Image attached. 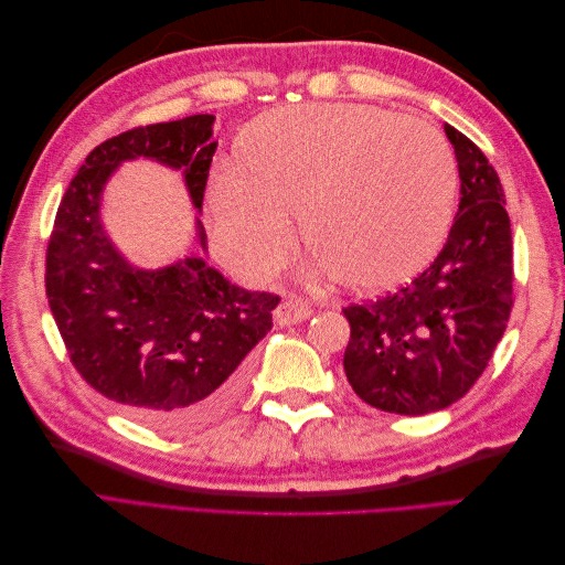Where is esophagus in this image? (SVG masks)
I'll list each match as a JSON object with an SVG mask.
<instances>
[{"label":"esophagus","instance_id":"34e87169","mask_svg":"<svg viewBox=\"0 0 565 565\" xmlns=\"http://www.w3.org/2000/svg\"><path fill=\"white\" fill-rule=\"evenodd\" d=\"M311 316H313L311 306L301 301V299H297V297L285 299L276 309V313H273V318H276L278 324H297V322L309 320Z\"/></svg>","mask_w":565,"mask_h":565}]
</instances>
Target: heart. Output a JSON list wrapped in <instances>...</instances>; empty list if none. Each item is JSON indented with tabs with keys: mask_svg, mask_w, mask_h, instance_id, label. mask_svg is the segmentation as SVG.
<instances>
[{
	"mask_svg": "<svg viewBox=\"0 0 565 565\" xmlns=\"http://www.w3.org/2000/svg\"><path fill=\"white\" fill-rule=\"evenodd\" d=\"M235 162L210 179V235L221 259L252 280L282 264L292 216H301L316 266L365 292L417 276L450 224L455 160L446 139L382 108L273 110L247 127Z\"/></svg>",
	"mask_w": 565,
	"mask_h": 565,
	"instance_id": "1",
	"label": "heart"
}]
</instances>
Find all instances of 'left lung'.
Returning a JSON list of instances; mask_svg holds the SVG:
<instances>
[{
  "label": "left lung",
  "mask_w": 565,
  "mask_h": 565,
  "mask_svg": "<svg viewBox=\"0 0 565 565\" xmlns=\"http://www.w3.org/2000/svg\"><path fill=\"white\" fill-rule=\"evenodd\" d=\"M455 148L459 210L448 243L413 282L380 301L349 306L344 372L367 405L429 415L481 377L511 311V224L488 158L443 125Z\"/></svg>",
  "instance_id": "1"
}]
</instances>
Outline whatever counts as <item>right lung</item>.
Wrapping results in <instances>:
<instances>
[{"mask_svg": "<svg viewBox=\"0 0 565 565\" xmlns=\"http://www.w3.org/2000/svg\"><path fill=\"white\" fill-rule=\"evenodd\" d=\"M214 119L191 115L96 146L67 185L46 249V297L73 365L127 417L160 431H191L224 413L280 301L207 264L200 214ZM134 159L181 171L199 212L196 249L160 269L131 265L103 224L105 185Z\"/></svg>", "mask_w": 565, "mask_h": 565, "instance_id": "1", "label": "right lung"}]
</instances>
